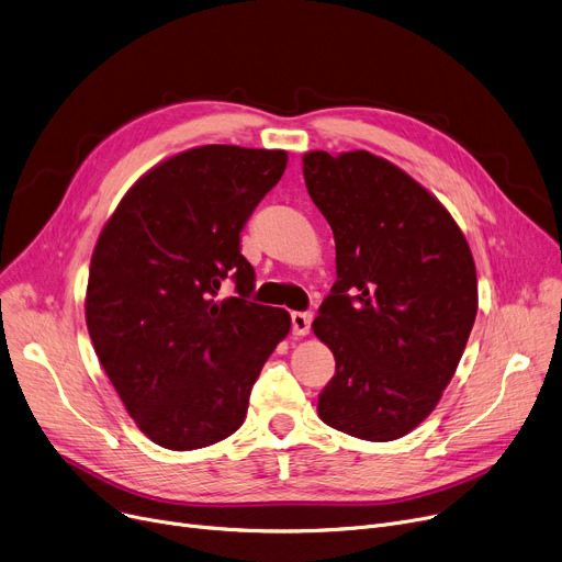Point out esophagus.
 <instances>
[{"instance_id":"esophagus-1","label":"esophagus","mask_w":562,"mask_h":562,"mask_svg":"<svg viewBox=\"0 0 562 562\" xmlns=\"http://www.w3.org/2000/svg\"><path fill=\"white\" fill-rule=\"evenodd\" d=\"M312 321H314V314L312 312H293L291 314V330L293 335H307L312 330Z\"/></svg>"}]
</instances>
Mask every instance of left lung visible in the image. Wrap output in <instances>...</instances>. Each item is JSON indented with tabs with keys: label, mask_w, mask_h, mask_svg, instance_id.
<instances>
[{
	"label": "left lung",
	"mask_w": 562,
	"mask_h": 562,
	"mask_svg": "<svg viewBox=\"0 0 562 562\" xmlns=\"http://www.w3.org/2000/svg\"><path fill=\"white\" fill-rule=\"evenodd\" d=\"M303 175L337 248V282L312 326L335 356L318 417L398 439L430 415L462 358L479 310L474 257L445 206L385 159L316 150Z\"/></svg>",
	"instance_id": "1"
}]
</instances>
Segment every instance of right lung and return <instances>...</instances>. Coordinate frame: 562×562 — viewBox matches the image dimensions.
Wrapping results in <instances>:
<instances>
[{"instance_id": "right-lung-1", "label": "right lung", "mask_w": 562, "mask_h": 562, "mask_svg": "<svg viewBox=\"0 0 562 562\" xmlns=\"http://www.w3.org/2000/svg\"><path fill=\"white\" fill-rule=\"evenodd\" d=\"M286 168L282 150L202 145L127 191L104 225L86 291L98 360L138 428L170 451L229 437L286 337V310L252 303L241 232ZM229 279L235 296L217 301Z\"/></svg>"}]
</instances>
